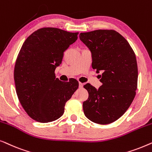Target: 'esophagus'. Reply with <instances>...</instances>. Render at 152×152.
Wrapping results in <instances>:
<instances>
[{"label":"esophagus","mask_w":152,"mask_h":152,"mask_svg":"<svg viewBox=\"0 0 152 152\" xmlns=\"http://www.w3.org/2000/svg\"><path fill=\"white\" fill-rule=\"evenodd\" d=\"M83 86H84V84H83V83L82 82L79 83V87H80V88H82Z\"/></svg>","instance_id":"obj_1"}]
</instances>
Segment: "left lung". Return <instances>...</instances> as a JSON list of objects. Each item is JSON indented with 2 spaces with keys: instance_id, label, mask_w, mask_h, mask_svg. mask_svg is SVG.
<instances>
[{
  "instance_id": "left-lung-1",
  "label": "left lung",
  "mask_w": 152,
  "mask_h": 152,
  "mask_svg": "<svg viewBox=\"0 0 152 152\" xmlns=\"http://www.w3.org/2000/svg\"><path fill=\"white\" fill-rule=\"evenodd\" d=\"M80 39L92 53V67L102 72V83L97 89L90 84L84 86L88 92L83 102L84 113L95 123H112L125 113L136 95V55L128 41L113 30L82 32Z\"/></svg>"
}]
</instances>
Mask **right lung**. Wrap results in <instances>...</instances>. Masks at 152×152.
<instances>
[{"instance_id": "add662e5", "label": "right lung", "mask_w": 152, "mask_h": 152, "mask_svg": "<svg viewBox=\"0 0 152 152\" xmlns=\"http://www.w3.org/2000/svg\"><path fill=\"white\" fill-rule=\"evenodd\" d=\"M78 34L40 28L26 39L20 50L14 72L16 94L28 115L37 122L45 123L61 117L66 102L78 88L75 79L61 82L55 73L64 51L75 42Z\"/></svg>"}]
</instances>
